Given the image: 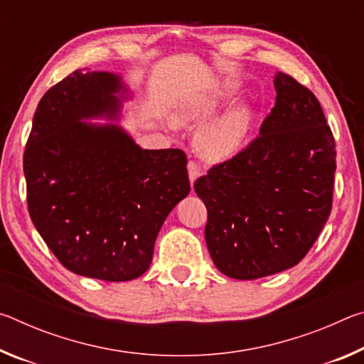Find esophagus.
Wrapping results in <instances>:
<instances>
[{
    "label": "esophagus",
    "mask_w": 364,
    "mask_h": 364,
    "mask_svg": "<svg viewBox=\"0 0 364 364\" xmlns=\"http://www.w3.org/2000/svg\"><path fill=\"white\" fill-rule=\"evenodd\" d=\"M188 173H189V181H191V184H193L197 180V178L202 175V170H200L199 165L191 160V162L188 164Z\"/></svg>",
    "instance_id": "esophagus-1"
}]
</instances>
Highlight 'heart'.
I'll list each match as a JSON object with an SVG mask.
<instances>
[{"label":"heart","instance_id":"obj_1","mask_svg":"<svg viewBox=\"0 0 364 364\" xmlns=\"http://www.w3.org/2000/svg\"><path fill=\"white\" fill-rule=\"evenodd\" d=\"M236 85H226L223 88L215 91L212 101H221L231 97L236 93ZM208 112V107H193L178 115L180 122H191L200 119L202 115ZM255 122V109L247 102L234 104L226 112L221 114L217 119L205 123L199 132L196 133L194 147L197 154L205 160L220 162L226 160L241 151L249 134L254 128Z\"/></svg>","mask_w":364,"mask_h":364}]
</instances>
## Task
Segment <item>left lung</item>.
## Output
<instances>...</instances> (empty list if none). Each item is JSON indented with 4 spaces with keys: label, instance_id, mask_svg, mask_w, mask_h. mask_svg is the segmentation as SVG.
I'll return each instance as SVG.
<instances>
[{
    "label": "left lung",
    "instance_id": "8db88e82",
    "mask_svg": "<svg viewBox=\"0 0 364 364\" xmlns=\"http://www.w3.org/2000/svg\"><path fill=\"white\" fill-rule=\"evenodd\" d=\"M276 104L260 136L194 183L207 207L205 242L221 273L258 279L304 258L329 218L336 141L321 104L274 75Z\"/></svg>",
    "mask_w": 364,
    "mask_h": 364
}]
</instances>
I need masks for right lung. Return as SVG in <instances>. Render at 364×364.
<instances>
[{"instance_id":"add662e5","label":"right lung","mask_w":364,"mask_h":364,"mask_svg":"<svg viewBox=\"0 0 364 364\" xmlns=\"http://www.w3.org/2000/svg\"><path fill=\"white\" fill-rule=\"evenodd\" d=\"M120 75L75 70L36 107L23 152L28 213L72 273L132 281L146 273L165 218L189 194L181 149H143L119 120Z\"/></svg>"}]
</instances>
